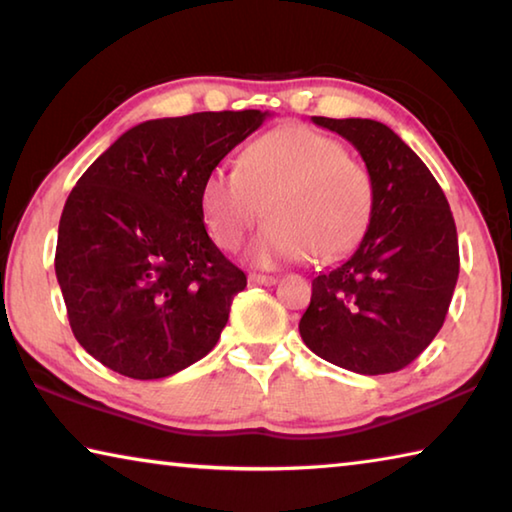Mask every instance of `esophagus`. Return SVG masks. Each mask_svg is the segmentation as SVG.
Returning <instances> with one entry per match:
<instances>
[{"label":"esophagus","instance_id":"obj_1","mask_svg":"<svg viewBox=\"0 0 512 512\" xmlns=\"http://www.w3.org/2000/svg\"><path fill=\"white\" fill-rule=\"evenodd\" d=\"M250 284H262V287H271V284L277 282L275 275H264V273H250L248 275Z\"/></svg>","mask_w":512,"mask_h":512}]
</instances>
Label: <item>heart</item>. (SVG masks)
Wrapping results in <instances>:
<instances>
[{
	"instance_id": "heart-1",
	"label": "heart",
	"mask_w": 512,
	"mask_h": 512,
	"mask_svg": "<svg viewBox=\"0 0 512 512\" xmlns=\"http://www.w3.org/2000/svg\"><path fill=\"white\" fill-rule=\"evenodd\" d=\"M372 178L334 137L305 126H282L257 137L237 169H214L201 187L207 232L223 250H237L248 232L271 225L248 248V259L332 262L357 244L370 221Z\"/></svg>"
}]
</instances>
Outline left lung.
<instances>
[{"label":"left lung","mask_w":512,"mask_h":512,"mask_svg":"<svg viewBox=\"0 0 512 512\" xmlns=\"http://www.w3.org/2000/svg\"><path fill=\"white\" fill-rule=\"evenodd\" d=\"M361 153L372 212L357 250L311 282L307 348L359 375L409 366L436 339L458 280L456 223L418 155L375 119L311 117Z\"/></svg>","instance_id":"1"}]
</instances>
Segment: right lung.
I'll return each mask as SVG.
<instances>
[{
	"label": "right lung",
	"instance_id": "obj_1",
	"mask_svg": "<svg viewBox=\"0 0 512 512\" xmlns=\"http://www.w3.org/2000/svg\"><path fill=\"white\" fill-rule=\"evenodd\" d=\"M268 112L151 119L90 164L58 225L56 277L85 352L162 379L210 352L246 287L203 223L201 187Z\"/></svg>",
	"mask_w": 512,
	"mask_h": 512
}]
</instances>
